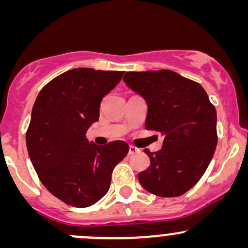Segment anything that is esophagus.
<instances>
[{"label":"esophagus","instance_id":"34e87169","mask_svg":"<svg viewBox=\"0 0 248 248\" xmlns=\"http://www.w3.org/2000/svg\"><path fill=\"white\" fill-rule=\"evenodd\" d=\"M139 148H136V147H134V146H129V150H128V154H129V155H133V154H136V153H139Z\"/></svg>","mask_w":248,"mask_h":248}]
</instances>
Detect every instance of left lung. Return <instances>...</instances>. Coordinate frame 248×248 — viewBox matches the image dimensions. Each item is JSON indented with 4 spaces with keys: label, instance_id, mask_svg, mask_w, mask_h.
Masks as SVG:
<instances>
[{
    "label": "left lung",
    "instance_id": "1",
    "mask_svg": "<svg viewBox=\"0 0 248 248\" xmlns=\"http://www.w3.org/2000/svg\"><path fill=\"white\" fill-rule=\"evenodd\" d=\"M124 81L148 105L146 128L163 136L162 149L144 153L150 166L139 173L143 189L178 197L204 175L217 146V113L205 90L170 70L127 72Z\"/></svg>",
    "mask_w": 248,
    "mask_h": 248
}]
</instances>
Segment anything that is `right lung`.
<instances>
[{
  "mask_svg": "<svg viewBox=\"0 0 248 248\" xmlns=\"http://www.w3.org/2000/svg\"><path fill=\"white\" fill-rule=\"evenodd\" d=\"M122 71L73 69L45 85L37 95L27 132V148L44 186L64 203L87 207L106 195L112 171L129 147L90 142L100 102L119 84Z\"/></svg>",
  "mask_w": 248,
  "mask_h": 248,
  "instance_id": "right-lung-1",
  "label": "right lung"
}]
</instances>
